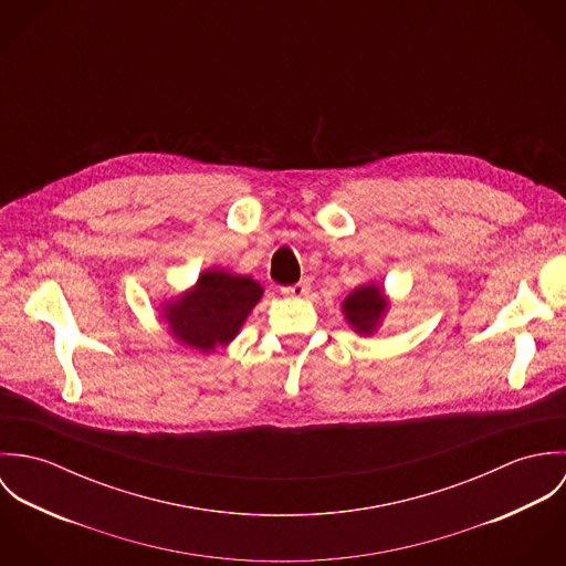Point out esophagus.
I'll return each mask as SVG.
<instances>
[{
  "mask_svg": "<svg viewBox=\"0 0 566 566\" xmlns=\"http://www.w3.org/2000/svg\"><path fill=\"white\" fill-rule=\"evenodd\" d=\"M281 292H283L285 296H290V298H303V296H307V294L312 292V283H310V279H303V281L294 283V285H290V287H283Z\"/></svg>",
  "mask_w": 566,
  "mask_h": 566,
  "instance_id": "1",
  "label": "esophagus"
}]
</instances>
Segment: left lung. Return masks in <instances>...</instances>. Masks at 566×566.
<instances>
[{
	"label": "left lung",
	"mask_w": 566,
	"mask_h": 566,
	"mask_svg": "<svg viewBox=\"0 0 566 566\" xmlns=\"http://www.w3.org/2000/svg\"><path fill=\"white\" fill-rule=\"evenodd\" d=\"M390 310V298L379 283L355 287L342 303V314L359 335H373Z\"/></svg>",
	"instance_id": "obj_1"
}]
</instances>
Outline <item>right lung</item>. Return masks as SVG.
<instances>
[{"instance_id": "obj_1", "label": "right lung", "mask_w": 566, "mask_h": 566, "mask_svg": "<svg viewBox=\"0 0 566 566\" xmlns=\"http://www.w3.org/2000/svg\"><path fill=\"white\" fill-rule=\"evenodd\" d=\"M261 296L263 287L252 276L209 268L189 290L161 303V316L176 342L213 353L238 337Z\"/></svg>"}]
</instances>
